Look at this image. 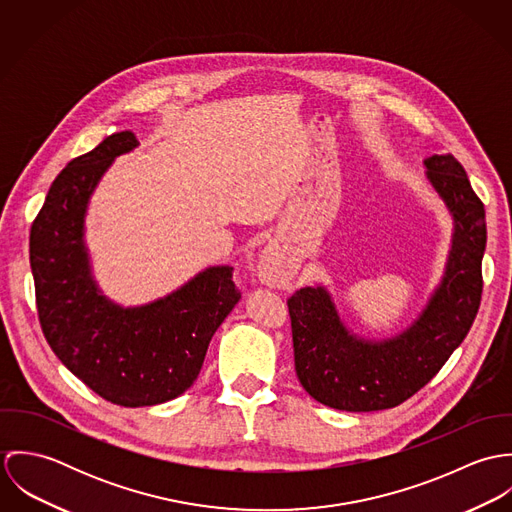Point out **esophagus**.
Wrapping results in <instances>:
<instances>
[{"label":"esophagus","mask_w":512,"mask_h":512,"mask_svg":"<svg viewBox=\"0 0 512 512\" xmlns=\"http://www.w3.org/2000/svg\"><path fill=\"white\" fill-rule=\"evenodd\" d=\"M260 274H262L264 280H276V278H278V268H276V260L272 258V254H266V256L262 258Z\"/></svg>","instance_id":"esophagus-1"}]
</instances>
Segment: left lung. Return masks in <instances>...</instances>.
Instances as JSON below:
<instances>
[{
    "label": "left lung",
    "instance_id": "left-lung-1",
    "mask_svg": "<svg viewBox=\"0 0 512 512\" xmlns=\"http://www.w3.org/2000/svg\"><path fill=\"white\" fill-rule=\"evenodd\" d=\"M424 165L455 230L443 282L410 329L382 343L363 341L343 327L323 288H303L288 299L295 374L305 392L329 408L376 412L412 398L463 343L477 317L485 207L451 153L432 155Z\"/></svg>",
    "mask_w": 512,
    "mask_h": 512
}]
</instances>
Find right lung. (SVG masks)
Returning a JSON list of instances; mask_svg holds the SVG:
<instances>
[{
  "label": "right lung",
  "mask_w": 512,
  "mask_h": 512,
  "mask_svg": "<svg viewBox=\"0 0 512 512\" xmlns=\"http://www.w3.org/2000/svg\"><path fill=\"white\" fill-rule=\"evenodd\" d=\"M136 146L132 132H118L73 159L53 181L29 236L35 303L49 347L90 390L126 408L183 394L240 299L230 266L209 268L136 309L98 293L82 242L86 205L114 157Z\"/></svg>",
  "instance_id": "obj_1"
}]
</instances>
